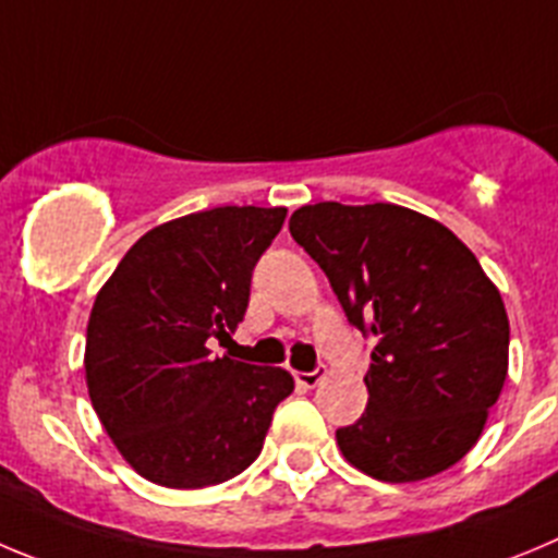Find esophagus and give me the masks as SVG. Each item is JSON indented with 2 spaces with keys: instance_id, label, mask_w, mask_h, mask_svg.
I'll return each instance as SVG.
<instances>
[{
  "instance_id": "obj_1",
  "label": "esophagus",
  "mask_w": 558,
  "mask_h": 558,
  "mask_svg": "<svg viewBox=\"0 0 558 558\" xmlns=\"http://www.w3.org/2000/svg\"><path fill=\"white\" fill-rule=\"evenodd\" d=\"M325 374H327V368L322 366V368H314V372H294V379H296V385H303V388H316V385L325 379Z\"/></svg>"
}]
</instances>
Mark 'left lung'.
Returning a JSON list of instances; mask_svg holds the SVG:
<instances>
[{
  "label": "left lung",
  "instance_id": "left-lung-1",
  "mask_svg": "<svg viewBox=\"0 0 558 558\" xmlns=\"http://www.w3.org/2000/svg\"><path fill=\"white\" fill-rule=\"evenodd\" d=\"M294 242L325 269L343 314L372 338L366 413L338 449L379 482H421L476 446L509 368L496 283L446 226L393 203L296 208Z\"/></svg>",
  "mask_w": 558,
  "mask_h": 558
}]
</instances>
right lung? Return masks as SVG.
<instances>
[{"instance_id":"add662e5","label":"right lung","mask_w":558,"mask_h":558,"mask_svg":"<svg viewBox=\"0 0 558 558\" xmlns=\"http://www.w3.org/2000/svg\"><path fill=\"white\" fill-rule=\"evenodd\" d=\"M286 208L220 206L156 226L101 286L87 322V393L123 460L148 482L197 490L262 454L286 368L211 357L244 319L250 280Z\"/></svg>"}]
</instances>
